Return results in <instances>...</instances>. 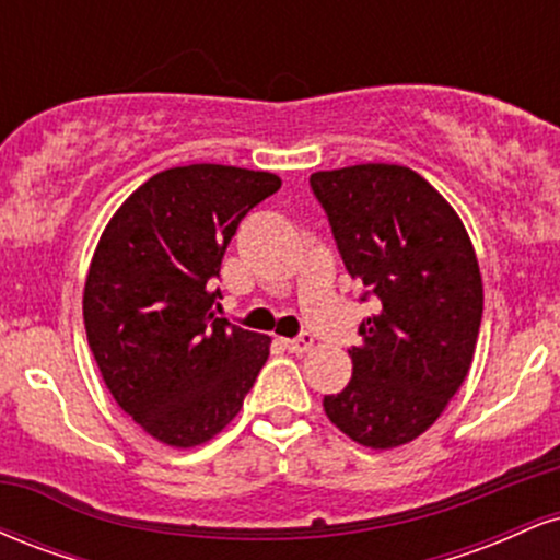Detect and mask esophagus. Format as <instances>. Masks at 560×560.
Segmentation results:
<instances>
[{"mask_svg": "<svg viewBox=\"0 0 560 560\" xmlns=\"http://www.w3.org/2000/svg\"><path fill=\"white\" fill-rule=\"evenodd\" d=\"M284 347L289 352H298V355H302V352L313 350V337L311 334H302L298 339H284Z\"/></svg>", "mask_w": 560, "mask_h": 560, "instance_id": "obj_1", "label": "esophagus"}]
</instances>
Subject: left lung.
I'll return each mask as SVG.
<instances>
[{
	"instance_id": "1",
	"label": "left lung",
	"mask_w": 560,
	"mask_h": 560,
	"mask_svg": "<svg viewBox=\"0 0 560 560\" xmlns=\"http://www.w3.org/2000/svg\"><path fill=\"white\" fill-rule=\"evenodd\" d=\"M347 271L376 298L352 347V378L324 410L363 447L413 442L466 382L485 287L471 236L440 191L405 165L311 176Z\"/></svg>"
}]
</instances>
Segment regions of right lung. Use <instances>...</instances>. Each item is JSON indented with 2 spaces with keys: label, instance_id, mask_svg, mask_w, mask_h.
Listing matches in <instances>:
<instances>
[{
  "label": "right lung",
  "instance_id": "add662e5",
  "mask_svg": "<svg viewBox=\"0 0 560 560\" xmlns=\"http://www.w3.org/2000/svg\"><path fill=\"white\" fill-rule=\"evenodd\" d=\"M268 171L195 163L160 171L115 210L89 262L83 326L115 402L158 442L197 447L242 410L268 334L215 318L236 226L279 191Z\"/></svg>",
  "mask_w": 560,
  "mask_h": 560
}]
</instances>
